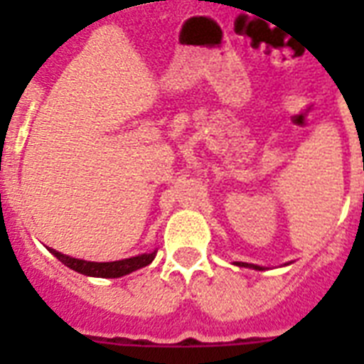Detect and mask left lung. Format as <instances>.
Listing matches in <instances>:
<instances>
[{"instance_id": "left-lung-1", "label": "left lung", "mask_w": 364, "mask_h": 364, "mask_svg": "<svg viewBox=\"0 0 364 364\" xmlns=\"http://www.w3.org/2000/svg\"><path fill=\"white\" fill-rule=\"evenodd\" d=\"M238 266H245V268H253V270H262V266L257 264H247V262H236Z\"/></svg>"}]
</instances>
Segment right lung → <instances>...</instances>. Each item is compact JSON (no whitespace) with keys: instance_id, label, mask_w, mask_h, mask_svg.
Segmentation results:
<instances>
[{"instance_id":"right-lung-1","label":"right lung","mask_w":364,"mask_h":364,"mask_svg":"<svg viewBox=\"0 0 364 364\" xmlns=\"http://www.w3.org/2000/svg\"><path fill=\"white\" fill-rule=\"evenodd\" d=\"M50 253L56 257V259L65 264L71 270L79 272V274H85V276H92V277H121L130 274V272H136L143 266H147L153 262L154 255L153 253H143L137 255V257H130V259H122V260H113V262H90V260H81V259H73V257H68V255H62L54 249H48Z\"/></svg>"}]
</instances>
